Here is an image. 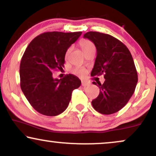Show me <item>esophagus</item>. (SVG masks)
<instances>
[{"label":"esophagus","mask_w":156,"mask_h":156,"mask_svg":"<svg viewBox=\"0 0 156 156\" xmlns=\"http://www.w3.org/2000/svg\"><path fill=\"white\" fill-rule=\"evenodd\" d=\"M89 84H89V82H85V81H83V82H82V85L83 87H87V86H89Z\"/></svg>","instance_id":"1"}]
</instances>
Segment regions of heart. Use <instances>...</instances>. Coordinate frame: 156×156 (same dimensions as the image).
<instances>
[{"label": "heart", "instance_id": "heart-1", "mask_svg": "<svg viewBox=\"0 0 156 156\" xmlns=\"http://www.w3.org/2000/svg\"><path fill=\"white\" fill-rule=\"evenodd\" d=\"M80 44L82 48V50L84 51V52H87V50H89V49L94 48V45L93 42L90 41V40H87V39H82L80 40ZM72 50V47H69V48L67 49V51L65 52V59H67L68 57H69V55L70 52ZM72 73L76 74V75H78L80 76H84L86 74V69L84 68L81 67H76L75 68H74L72 70Z\"/></svg>", "mask_w": 156, "mask_h": 156}]
</instances>
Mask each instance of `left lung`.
Masks as SVG:
<instances>
[{"instance_id":"obj_1","label":"left lung","mask_w":156,"mask_h":156,"mask_svg":"<svg viewBox=\"0 0 156 156\" xmlns=\"http://www.w3.org/2000/svg\"><path fill=\"white\" fill-rule=\"evenodd\" d=\"M84 37L93 42L97 48L91 76L104 74L105 79L103 84H98L99 94L91 104L102 114H114L128 103L135 91L138 74L133 57L123 42L108 34L91 31Z\"/></svg>"}]
</instances>
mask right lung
Instances as JSON below:
<instances>
[{"label": "right lung", "instance_id": "add662e5", "mask_svg": "<svg viewBox=\"0 0 156 156\" xmlns=\"http://www.w3.org/2000/svg\"><path fill=\"white\" fill-rule=\"evenodd\" d=\"M82 32H48L30 42L21 59L20 87L30 105L40 114L49 116L60 114L67 108L74 89L81 81L73 74L60 80L52 72L62 70L65 52Z\"/></svg>", "mask_w": 156, "mask_h": 156}]
</instances>
